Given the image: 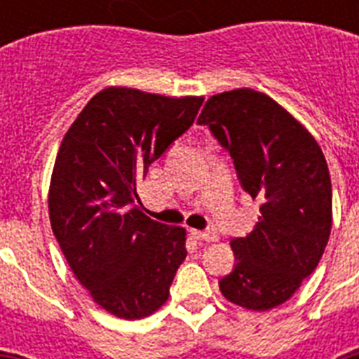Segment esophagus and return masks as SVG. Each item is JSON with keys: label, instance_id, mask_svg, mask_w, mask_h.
Returning <instances> with one entry per match:
<instances>
[{"label": "esophagus", "instance_id": "esophagus-1", "mask_svg": "<svg viewBox=\"0 0 359 359\" xmlns=\"http://www.w3.org/2000/svg\"><path fill=\"white\" fill-rule=\"evenodd\" d=\"M191 236L197 240H205V242H216L218 240V235L214 231H197L191 229Z\"/></svg>", "mask_w": 359, "mask_h": 359}]
</instances>
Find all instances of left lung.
Wrapping results in <instances>:
<instances>
[{
    "label": "left lung",
    "instance_id": "left-lung-1",
    "mask_svg": "<svg viewBox=\"0 0 359 359\" xmlns=\"http://www.w3.org/2000/svg\"><path fill=\"white\" fill-rule=\"evenodd\" d=\"M199 124L229 151L240 186L261 201L257 227L231 240L236 266L222 294L250 311L281 306L323 257L332 231V180L311 132L264 93L212 95Z\"/></svg>",
    "mask_w": 359,
    "mask_h": 359
}]
</instances>
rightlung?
Returning <instances> with one entry per match:
<instances>
[{
    "mask_svg": "<svg viewBox=\"0 0 359 359\" xmlns=\"http://www.w3.org/2000/svg\"><path fill=\"white\" fill-rule=\"evenodd\" d=\"M201 104L203 97L106 87L61 141L48 190L50 224L76 279L114 317L158 311L186 259L184 227L143 214L135 186L190 128Z\"/></svg>",
    "mask_w": 359,
    "mask_h": 359,
    "instance_id": "obj_1",
    "label": "right lung"
}]
</instances>
